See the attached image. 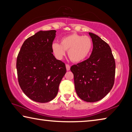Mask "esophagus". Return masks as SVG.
I'll return each mask as SVG.
<instances>
[{"label":"esophagus","instance_id":"34e87169","mask_svg":"<svg viewBox=\"0 0 132 132\" xmlns=\"http://www.w3.org/2000/svg\"><path fill=\"white\" fill-rule=\"evenodd\" d=\"M66 69L67 71L70 70V65L68 64H66Z\"/></svg>","mask_w":132,"mask_h":132}]
</instances>
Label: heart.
<instances>
[{"mask_svg": "<svg viewBox=\"0 0 132 132\" xmlns=\"http://www.w3.org/2000/svg\"><path fill=\"white\" fill-rule=\"evenodd\" d=\"M93 47L91 38L77 34L64 36L61 39V43L54 42L52 45L53 54L58 60H62L65 55L66 50L73 62H79L88 57Z\"/></svg>", "mask_w": 132, "mask_h": 132, "instance_id": "obj_1", "label": "heart"}]
</instances>
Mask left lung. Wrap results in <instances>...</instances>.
I'll return each mask as SVG.
<instances>
[{"label":"left lung","instance_id":"1","mask_svg":"<svg viewBox=\"0 0 132 132\" xmlns=\"http://www.w3.org/2000/svg\"><path fill=\"white\" fill-rule=\"evenodd\" d=\"M93 42V50L88 59L71 67L74 77L75 90L85 101L101 100L114 84L115 62L110 46L98 36L89 33Z\"/></svg>","mask_w":132,"mask_h":132}]
</instances>
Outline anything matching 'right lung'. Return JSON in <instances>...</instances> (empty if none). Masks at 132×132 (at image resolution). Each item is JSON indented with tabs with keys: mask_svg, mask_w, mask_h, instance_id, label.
<instances>
[{
	"mask_svg": "<svg viewBox=\"0 0 132 132\" xmlns=\"http://www.w3.org/2000/svg\"><path fill=\"white\" fill-rule=\"evenodd\" d=\"M55 32L40 31L29 37L17 56L16 67L21 89L36 102L45 103L54 99L66 73L65 65L55 59L52 50Z\"/></svg>",
	"mask_w": 132,
	"mask_h": 132,
	"instance_id": "1",
	"label": "right lung"
}]
</instances>
